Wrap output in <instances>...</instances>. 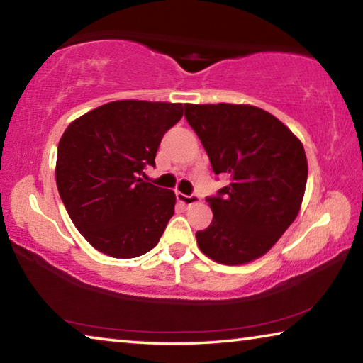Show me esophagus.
<instances>
[{"label":"esophagus","instance_id":"1","mask_svg":"<svg viewBox=\"0 0 363 363\" xmlns=\"http://www.w3.org/2000/svg\"><path fill=\"white\" fill-rule=\"evenodd\" d=\"M176 199H177V201H181V203L186 205V206H192V205L200 203V196L195 195V194L186 195V194L177 192V194H176Z\"/></svg>","mask_w":363,"mask_h":363}]
</instances>
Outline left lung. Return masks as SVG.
<instances>
[{
    "mask_svg": "<svg viewBox=\"0 0 363 363\" xmlns=\"http://www.w3.org/2000/svg\"><path fill=\"white\" fill-rule=\"evenodd\" d=\"M184 108L214 174L230 181L206 196L213 220L195 233L200 250L227 266L266 255L298 216L307 182L303 144L274 115L253 106Z\"/></svg>",
    "mask_w": 363,
    "mask_h": 363,
    "instance_id": "left-lung-1",
    "label": "left lung"
}]
</instances>
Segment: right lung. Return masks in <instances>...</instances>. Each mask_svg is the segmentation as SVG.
Here are the masks:
<instances>
[{"label":"right lung","instance_id":"1","mask_svg":"<svg viewBox=\"0 0 363 363\" xmlns=\"http://www.w3.org/2000/svg\"><path fill=\"white\" fill-rule=\"evenodd\" d=\"M182 104L115 101L79 116L59 140L56 182L79 233L101 253L150 251L174 214L173 190L145 182L147 167Z\"/></svg>","mask_w":363,"mask_h":363}]
</instances>
